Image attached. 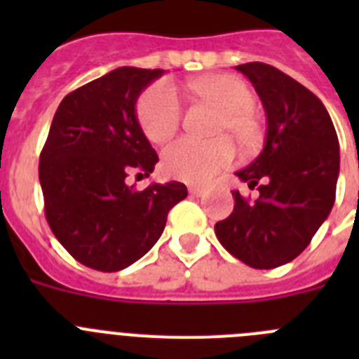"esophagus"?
<instances>
[{
    "label": "esophagus",
    "mask_w": 359,
    "mask_h": 359,
    "mask_svg": "<svg viewBox=\"0 0 359 359\" xmlns=\"http://www.w3.org/2000/svg\"><path fill=\"white\" fill-rule=\"evenodd\" d=\"M189 192L192 196H196V198H201V196L205 194V189H203V187H198V185H190Z\"/></svg>",
    "instance_id": "1"
}]
</instances>
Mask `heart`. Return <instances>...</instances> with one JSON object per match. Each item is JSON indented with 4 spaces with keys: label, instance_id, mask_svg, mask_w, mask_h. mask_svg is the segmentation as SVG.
Returning <instances> with one entry per match:
<instances>
[{
    "label": "heart",
    "instance_id": "b5f03b06",
    "mask_svg": "<svg viewBox=\"0 0 359 359\" xmlns=\"http://www.w3.org/2000/svg\"><path fill=\"white\" fill-rule=\"evenodd\" d=\"M190 90L223 111L215 135H230L243 149L259 144L261 131L252 116L255 97L246 82L231 75H214L190 82ZM182 116V98L167 81L154 82L138 100V120L152 144L169 142L180 129ZM233 156L236 147L226 136L210 142L183 138L165 149L163 170L182 182L207 183L226 169Z\"/></svg>",
    "mask_w": 359,
    "mask_h": 359
}]
</instances>
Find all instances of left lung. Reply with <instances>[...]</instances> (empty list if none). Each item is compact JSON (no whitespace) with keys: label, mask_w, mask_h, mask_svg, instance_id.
I'll return each mask as SVG.
<instances>
[{"label":"left lung","mask_w":359,"mask_h":359,"mask_svg":"<svg viewBox=\"0 0 359 359\" xmlns=\"http://www.w3.org/2000/svg\"><path fill=\"white\" fill-rule=\"evenodd\" d=\"M250 79L266 111L261 154L236 176L259 198L233 190V212L215 224L223 248L255 269L291 262L331 214L340 147L327 109L300 82L264 62L236 66Z\"/></svg>","instance_id":"8db88e82"}]
</instances>
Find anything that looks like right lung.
<instances>
[{
	"label": "right lung",
	"instance_id": "right-lung-1",
	"mask_svg": "<svg viewBox=\"0 0 359 359\" xmlns=\"http://www.w3.org/2000/svg\"><path fill=\"white\" fill-rule=\"evenodd\" d=\"M163 69L122 66L62 98L39 158L44 214L57 241L81 264L120 271L163 233L170 208L187 198L180 182L135 190L158 161L136 116V100Z\"/></svg>",
	"mask_w": 359,
	"mask_h": 359
}]
</instances>
